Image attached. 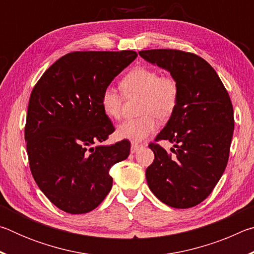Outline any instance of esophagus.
Here are the masks:
<instances>
[{
    "instance_id": "obj_1",
    "label": "esophagus",
    "mask_w": 254,
    "mask_h": 254,
    "mask_svg": "<svg viewBox=\"0 0 254 254\" xmlns=\"http://www.w3.org/2000/svg\"><path fill=\"white\" fill-rule=\"evenodd\" d=\"M141 148H142V145L136 144V143H132L131 144V153H135L137 150L141 149Z\"/></svg>"
}]
</instances>
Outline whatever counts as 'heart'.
Here are the masks:
<instances>
[{
    "mask_svg": "<svg viewBox=\"0 0 254 254\" xmlns=\"http://www.w3.org/2000/svg\"><path fill=\"white\" fill-rule=\"evenodd\" d=\"M121 88L127 97L141 96L140 114L142 117L127 120L117 128L121 139L141 142L157 131L159 120L169 119L178 104L179 86L173 76H160L148 67L133 68L121 80ZM123 96L113 86L102 93L101 105L107 117L118 120L122 113Z\"/></svg>",
    "mask_w": 254,
    "mask_h": 254,
    "instance_id": "b5f03b06",
    "label": "heart"
}]
</instances>
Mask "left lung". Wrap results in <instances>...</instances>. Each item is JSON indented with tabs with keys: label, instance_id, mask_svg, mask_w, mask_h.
<instances>
[{
	"label": "left lung",
	"instance_id": "left-lung-1",
	"mask_svg": "<svg viewBox=\"0 0 254 254\" xmlns=\"http://www.w3.org/2000/svg\"><path fill=\"white\" fill-rule=\"evenodd\" d=\"M139 55L169 71L179 86L177 107L156 137L174 148L167 152L149 144L154 160L145 171L148 186L170 207H192L207 198L226 168L234 131L231 98L214 68L199 56L175 49Z\"/></svg>",
	"mask_w": 254,
	"mask_h": 254
}]
</instances>
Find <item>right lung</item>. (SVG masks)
Here are the masks:
<instances>
[{"label": "right lung", "mask_w": 254, "mask_h": 254, "mask_svg": "<svg viewBox=\"0 0 254 254\" xmlns=\"http://www.w3.org/2000/svg\"><path fill=\"white\" fill-rule=\"evenodd\" d=\"M135 51H75L53 64L30 95L24 137L34 180L59 209L84 214L109 194L111 167L130 142L101 144L114 127L102 93L136 58Z\"/></svg>", "instance_id": "obj_1"}]
</instances>
